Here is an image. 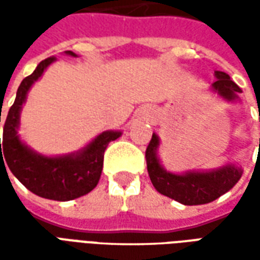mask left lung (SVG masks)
Returning a JSON list of instances; mask_svg holds the SVG:
<instances>
[{
    "label": "left lung",
    "mask_w": 260,
    "mask_h": 260,
    "mask_svg": "<svg viewBox=\"0 0 260 260\" xmlns=\"http://www.w3.org/2000/svg\"><path fill=\"white\" fill-rule=\"evenodd\" d=\"M214 76L217 79L213 82V90L227 102L237 100V94L242 91L238 85L221 71H216ZM158 136L153 134L152 141L146 149L147 173L150 181L161 195L169 196L186 206L205 205L216 201L225 192H229L242 175V170L234 164H225L220 169L210 171H186L184 174H173L166 171L158 161Z\"/></svg>",
    "instance_id": "left-lung-1"
}]
</instances>
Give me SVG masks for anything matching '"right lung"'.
Listing matches in <instances>:
<instances>
[{
  "mask_svg": "<svg viewBox=\"0 0 260 260\" xmlns=\"http://www.w3.org/2000/svg\"><path fill=\"white\" fill-rule=\"evenodd\" d=\"M67 54L78 57L72 51H67ZM54 61L55 57L43 59L33 74L26 76L18 87L16 99L4 124L3 147L0 139V164H4V167L7 164L12 174L33 193L46 199L65 202L86 195L96 188L102 175L104 150L110 142L121 136V132L106 131L79 152L57 157L42 156L20 141L18 136L20 110L27 91ZM3 152L5 160L2 158Z\"/></svg>",
  "mask_w": 260,
  "mask_h": 260,
  "instance_id": "1",
  "label": "right lung"
}]
</instances>
